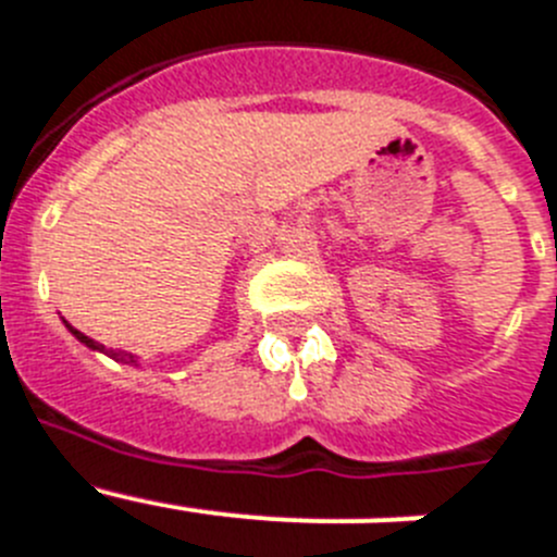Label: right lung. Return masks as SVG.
Segmentation results:
<instances>
[{"instance_id": "add662e5", "label": "right lung", "mask_w": 557, "mask_h": 557, "mask_svg": "<svg viewBox=\"0 0 557 557\" xmlns=\"http://www.w3.org/2000/svg\"><path fill=\"white\" fill-rule=\"evenodd\" d=\"M66 326H69V323H66ZM69 332L75 334V337H77V339H81V343H86V346H88V348H95V351H106V348H102V346H100V343H95V339H91V337H86V334H83V332H77V329H72V326H69ZM106 354H108V357H113V359L120 357V354H116V351H106ZM131 362H136V359H133V357H131Z\"/></svg>"}]
</instances>
